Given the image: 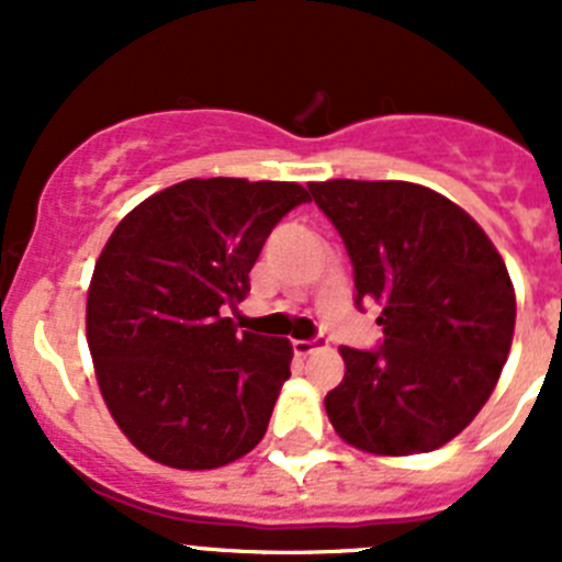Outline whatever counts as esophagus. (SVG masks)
Returning a JSON list of instances; mask_svg holds the SVG:
<instances>
[{
  "instance_id": "34e87169",
  "label": "esophagus",
  "mask_w": 562,
  "mask_h": 562,
  "mask_svg": "<svg viewBox=\"0 0 562 562\" xmlns=\"http://www.w3.org/2000/svg\"><path fill=\"white\" fill-rule=\"evenodd\" d=\"M321 342H324L321 337H315V340H292V349H295L297 357H306L321 349Z\"/></svg>"
}]
</instances>
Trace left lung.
Instances as JSON below:
<instances>
[{
    "label": "left lung",
    "instance_id": "1",
    "mask_svg": "<svg viewBox=\"0 0 562 562\" xmlns=\"http://www.w3.org/2000/svg\"><path fill=\"white\" fill-rule=\"evenodd\" d=\"M355 267V304L380 306V349L340 346L326 394L342 441L376 456L448 445L493 394L515 331L504 258L459 205L414 182H310Z\"/></svg>",
    "mask_w": 562,
    "mask_h": 562
}]
</instances>
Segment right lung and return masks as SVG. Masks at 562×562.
I'll return each mask as SVG.
<instances>
[{"mask_svg":"<svg viewBox=\"0 0 562 562\" xmlns=\"http://www.w3.org/2000/svg\"><path fill=\"white\" fill-rule=\"evenodd\" d=\"M304 202L297 182L186 180L109 236L87 340L109 414L148 459L213 470L265 439L292 346L238 331L225 310L245 301L267 236Z\"/></svg>","mask_w":562,"mask_h":562,"instance_id":"1","label":"right lung"}]
</instances>
